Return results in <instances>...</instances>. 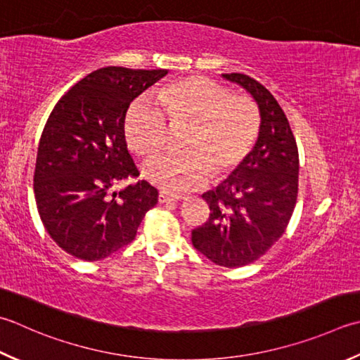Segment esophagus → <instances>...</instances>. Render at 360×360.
Wrapping results in <instances>:
<instances>
[{
    "label": "esophagus",
    "mask_w": 360,
    "mask_h": 360,
    "mask_svg": "<svg viewBox=\"0 0 360 360\" xmlns=\"http://www.w3.org/2000/svg\"><path fill=\"white\" fill-rule=\"evenodd\" d=\"M184 198L182 195H173V193H167V192H159V202H168V201H179Z\"/></svg>",
    "instance_id": "34e87169"
}]
</instances>
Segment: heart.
Returning a JSON list of instances; mask_svg holds the SVG:
<instances>
[{
	"instance_id": "heart-1",
	"label": "heart",
	"mask_w": 360,
	"mask_h": 360,
	"mask_svg": "<svg viewBox=\"0 0 360 360\" xmlns=\"http://www.w3.org/2000/svg\"><path fill=\"white\" fill-rule=\"evenodd\" d=\"M168 123L188 129L182 151L162 154L145 165V176L172 192H184L234 172L248 158L260 132V110L246 95L209 77L193 76L156 91V101L139 96L124 117V136L139 158L158 154L168 140Z\"/></svg>"
}]
</instances>
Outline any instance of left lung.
Masks as SVG:
<instances>
[{
    "instance_id": "obj_1",
    "label": "left lung",
    "mask_w": 360,
    "mask_h": 360,
    "mask_svg": "<svg viewBox=\"0 0 360 360\" xmlns=\"http://www.w3.org/2000/svg\"><path fill=\"white\" fill-rule=\"evenodd\" d=\"M255 98L260 110L257 142L237 170L204 193L207 221L192 243L215 265L237 269L262 257L284 234L298 196V146L283 108L262 84L243 73H224Z\"/></svg>"
}]
</instances>
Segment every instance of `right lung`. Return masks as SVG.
<instances>
[{
	"label": "right lung",
	"mask_w": 360,
	"mask_h": 360,
	"mask_svg": "<svg viewBox=\"0 0 360 360\" xmlns=\"http://www.w3.org/2000/svg\"><path fill=\"white\" fill-rule=\"evenodd\" d=\"M167 70L105 67L87 75L56 103L41 132L34 195L49 237L70 256L94 262L129 245L158 188L140 174L124 139L134 98Z\"/></svg>",
	"instance_id": "1"
}]
</instances>
